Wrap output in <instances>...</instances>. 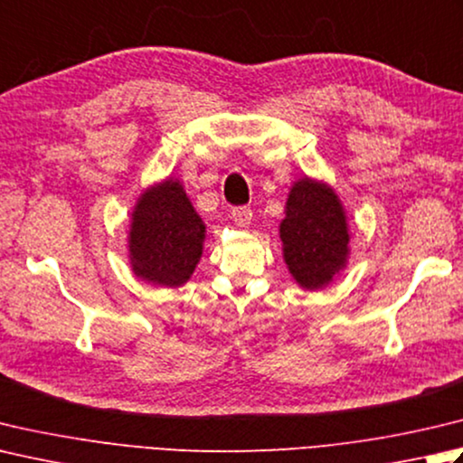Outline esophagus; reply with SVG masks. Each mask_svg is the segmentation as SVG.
<instances>
[{
	"mask_svg": "<svg viewBox=\"0 0 463 463\" xmlns=\"http://www.w3.org/2000/svg\"><path fill=\"white\" fill-rule=\"evenodd\" d=\"M231 219L234 221V224H237V226H247L252 221V211L249 206H237V208H232Z\"/></svg>",
	"mask_w": 463,
	"mask_h": 463,
	"instance_id": "obj_1",
	"label": "esophagus"
}]
</instances>
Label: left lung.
I'll return each instance as SVG.
<instances>
[{
    "label": "left lung",
    "mask_w": 463,
    "mask_h": 463,
    "mask_svg": "<svg viewBox=\"0 0 463 463\" xmlns=\"http://www.w3.org/2000/svg\"><path fill=\"white\" fill-rule=\"evenodd\" d=\"M279 237L288 273L307 291L327 287L347 267V214L337 193L323 180L303 176L293 183Z\"/></svg>",
    "instance_id": "obj_1"
}]
</instances>
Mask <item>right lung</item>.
Wrapping results in <instances>:
<instances>
[{"instance_id": "1", "label": "right lung", "mask_w": 463, "mask_h": 463, "mask_svg": "<svg viewBox=\"0 0 463 463\" xmlns=\"http://www.w3.org/2000/svg\"><path fill=\"white\" fill-rule=\"evenodd\" d=\"M206 224L178 178L148 186L132 211L128 257L136 277L158 287H180L203 257Z\"/></svg>"}]
</instances>
